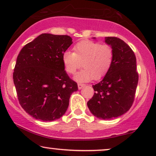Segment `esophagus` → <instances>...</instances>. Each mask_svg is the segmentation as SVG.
Masks as SVG:
<instances>
[{"label":"esophagus","instance_id":"obj_1","mask_svg":"<svg viewBox=\"0 0 156 156\" xmlns=\"http://www.w3.org/2000/svg\"><path fill=\"white\" fill-rule=\"evenodd\" d=\"M84 86H85L84 84H81V83H78V87L79 90L82 89Z\"/></svg>","mask_w":156,"mask_h":156}]
</instances>
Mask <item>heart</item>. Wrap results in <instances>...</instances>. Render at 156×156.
Segmentation results:
<instances>
[{"instance_id":"1","label":"heart","mask_w":156,"mask_h":156,"mask_svg":"<svg viewBox=\"0 0 156 156\" xmlns=\"http://www.w3.org/2000/svg\"><path fill=\"white\" fill-rule=\"evenodd\" d=\"M73 50L74 52H63L62 62L69 74L75 73L82 63L83 69L74 76L77 82L99 80L106 75L113 63L114 50L110 45L85 40L76 44Z\"/></svg>"}]
</instances>
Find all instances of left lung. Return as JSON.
Here are the masks:
<instances>
[{
    "label": "left lung",
    "instance_id": "8db88e82",
    "mask_svg": "<svg viewBox=\"0 0 156 156\" xmlns=\"http://www.w3.org/2000/svg\"><path fill=\"white\" fill-rule=\"evenodd\" d=\"M105 39L114 50L113 63L102 80L93 85L95 93L87 105L95 117L108 120L120 117L131 108L139 74L136 58L130 47L117 37Z\"/></svg>",
    "mask_w": 156,
    "mask_h": 156
}]
</instances>
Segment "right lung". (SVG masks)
<instances>
[{
	"label": "right lung",
	"mask_w": 156,
	"mask_h": 156,
	"mask_svg": "<svg viewBox=\"0 0 156 156\" xmlns=\"http://www.w3.org/2000/svg\"><path fill=\"white\" fill-rule=\"evenodd\" d=\"M68 35L41 34L21 49L13 82L21 107L34 119L51 122L66 112L78 85L69 77L62 54L72 44Z\"/></svg>",
	"instance_id": "obj_1"
}]
</instances>
